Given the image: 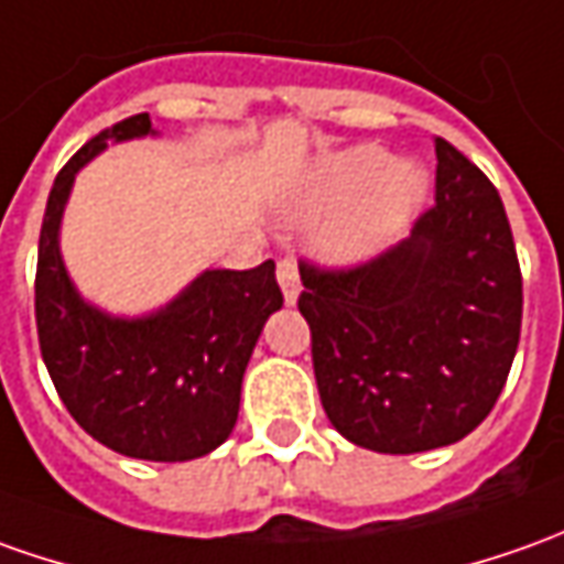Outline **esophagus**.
I'll use <instances>...</instances> for the list:
<instances>
[{
    "instance_id": "1",
    "label": "esophagus",
    "mask_w": 564,
    "mask_h": 564,
    "mask_svg": "<svg viewBox=\"0 0 564 564\" xmlns=\"http://www.w3.org/2000/svg\"><path fill=\"white\" fill-rule=\"evenodd\" d=\"M278 283H281V290H283V302H286V305H296L299 268H296V259H293V256H283L281 262H278Z\"/></svg>"
}]
</instances>
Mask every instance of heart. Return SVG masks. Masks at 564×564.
Returning a JSON list of instances; mask_svg holds the SVG:
<instances>
[{"label":"heart","instance_id":"obj_1","mask_svg":"<svg viewBox=\"0 0 564 564\" xmlns=\"http://www.w3.org/2000/svg\"><path fill=\"white\" fill-rule=\"evenodd\" d=\"M429 191V175L413 160H392L379 144L330 153L305 185L293 216L336 218L324 247L339 259H364L401 231Z\"/></svg>","mask_w":564,"mask_h":564}]
</instances>
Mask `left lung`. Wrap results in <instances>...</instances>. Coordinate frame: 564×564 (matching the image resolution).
I'll return each mask as SVG.
<instances>
[{"label": "left lung", "instance_id": "1", "mask_svg": "<svg viewBox=\"0 0 564 564\" xmlns=\"http://www.w3.org/2000/svg\"><path fill=\"white\" fill-rule=\"evenodd\" d=\"M435 206L408 240L348 271L299 265L321 404L377 454L466 438L519 348L522 271L488 175L435 138Z\"/></svg>", "mask_w": 564, "mask_h": 564}]
</instances>
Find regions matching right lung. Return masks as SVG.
I'll use <instances>...</instances> for the list:
<instances>
[{"instance_id":"right-lung-1","label":"right lung","mask_w":564,"mask_h":564,"mask_svg":"<svg viewBox=\"0 0 564 564\" xmlns=\"http://www.w3.org/2000/svg\"><path fill=\"white\" fill-rule=\"evenodd\" d=\"M153 135L135 113L73 153L57 172L40 231L36 330L42 361L79 426L122 457L185 463L231 435L259 333L283 305L268 259L250 271L206 268L163 308L101 312L79 296L61 259V218L76 172L107 144Z\"/></svg>"}]
</instances>
